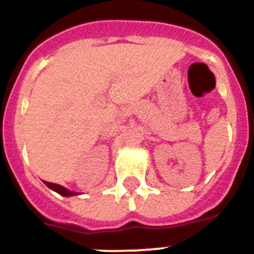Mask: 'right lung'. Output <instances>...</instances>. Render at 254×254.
<instances>
[{"label":"right lung","instance_id":"obj_1","mask_svg":"<svg viewBox=\"0 0 254 254\" xmlns=\"http://www.w3.org/2000/svg\"><path fill=\"white\" fill-rule=\"evenodd\" d=\"M44 183H45L46 187L50 188L52 190L57 191L58 194H61V196L64 197H71V196H77V194H80V193H77V191H71L69 190V189H66V188L61 187V185H58V184L48 183V181H44Z\"/></svg>","mask_w":254,"mask_h":254}]
</instances>
